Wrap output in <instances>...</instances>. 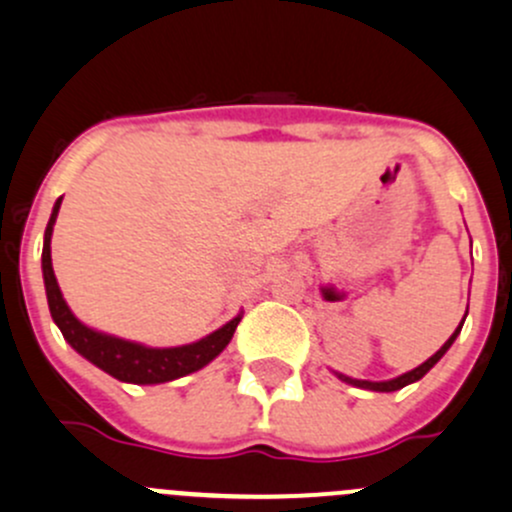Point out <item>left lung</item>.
I'll use <instances>...</instances> for the list:
<instances>
[{
	"instance_id": "obj_1",
	"label": "left lung",
	"mask_w": 512,
	"mask_h": 512,
	"mask_svg": "<svg viewBox=\"0 0 512 512\" xmlns=\"http://www.w3.org/2000/svg\"><path fill=\"white\" fill-rule=\"evenodd\" d=\"M466 314H468V312H466ZM463 322H466V317H463ZM463 322L458 324V327H456V332H453L451 337H448V342L443 344V347L438 349V352L433 354L431 359H426V361H423L421 366H416V369L406 371V374L396 376V379H389V381H366V379H352V376H344V374H339V371H334V374H337L339 379H342V381H347V384H352V386H359V389H369V391H386V394H389V391H399V389H404V386H409V384H414V381L423 379V376H426L428 371H431L433 366H436L438 361H441V356L446 354L448 349H451V344L456 342V337H458V334H461V327H463Z\"/></svg>"
}]
</instances>
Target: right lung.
Segmentation results:
<instances>
[{
	"instance_id": "right-lung-1",
	"label": "right lung",
	"mask_w": 512,
	"mask_h": 512,
	"mask_svg": "<svg viewBox=\"0 0 512 512\" xmlns=\"http://www.w3.org/2000/svg\"><path fill=\"white\" fill-rule=\"evenodd\" d=\"M59 198L51 210L49 225L44 230V250H41V272H44V287H46V302H49L51 319L56 327L61 329L66 342L76 349L84 359L98 366L101 371L111 374L113 379L126 381V384H165V381L180 379L193 371L203 369L215 359L223 349L230 344L232 334H235L237 324H240L242 314L215 329L208 337L198 339L193 344H183V347H146V344L128 342V339L113 337V334L96 332V329L86 327L76 314L71 312L66 304L64 294H61L59 282H56L54 267H51V235H54L56 215L61 208Z\"/></svg>"
}]
</instances>
